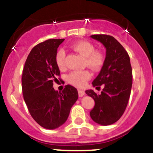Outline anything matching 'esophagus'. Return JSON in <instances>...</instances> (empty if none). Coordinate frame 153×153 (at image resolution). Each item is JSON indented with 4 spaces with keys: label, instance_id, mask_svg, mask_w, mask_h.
Wrapping results in <instances>:
<instances>
[{
    "label": "esophagus",
    "instance_id": "esophagus-1",
    "mask_svg": "<svg viewBox=\"0 0 153 153\" xmlns=\"http://www.w3.org/2000/svg\"><path fill=\"white\" fill-rule=\"evenodd\" d=\"M78 95H79V97L84 96V95L85 94V92H84V90H81V89H78Z\"/></svg>",
    "mask_w": 153,
    "mask_h": 153
}]
</instances>
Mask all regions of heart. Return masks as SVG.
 <instances>
[{"mask_svg":"<svg viewBox=\"0 0 153 153\" xmlns=\"http://www.w3.org/2000/svg\"><path fill=\"white\" fill-rule=\"evenodd\" d=\"M72 49L80 55L86 58L85 65L90 69L97 71L102 68L104 64V56L102 52L95 51L93 44L88 41H78L72 45ZM65 51L59 49L55 55V64L60 69L65 68ZM91 74L89 71H73L67 76V81L72 85L78 88L85 86L90 79Z\"/></svg>","mask_w":153,"mask_h":153,"instance_id":"b5f03b06","label":"heart"}]
</instances>
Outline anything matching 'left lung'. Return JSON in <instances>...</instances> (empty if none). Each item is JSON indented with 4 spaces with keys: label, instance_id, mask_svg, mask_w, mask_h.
Masks as SVG:
<instances>
[{
    "label": "left lung",
    "instance_id": "left-lung-1",
    "mask_svg": "<svg viewBox=\"0 0 153 153\" xmlns=\"http://www.w3.org/2000/svg\"><path fill=\"white\" fill-rule=\"evenodd\" d=\"M91 38L101 42L106 48V58L100 73L92 81L96 88L102 85L100 95L92 89L86 94L95 101L90 116L95 123L110 125L116 122L124 114L132 84V72L130 59L123 46L112 36L93 35Z\"/></svg>",
    "mask_w": 153,
    "mask_h": 153
}]
</instances>
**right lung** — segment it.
<instances>
[{
	"instance_id": "1",
	"label": "right lung",
	"mask_w": 153,
	"mask_h": 153,
	"mask_svg": "<svg viewBox=\"0 0 153 153\" xmlns=\"http://www.w3.org/2000/svg\"><path fill=\"white\" fill-rule=\"evenodd\" d=\"M64 41L49 39L32 48L23 69L22 92L29 113L40 126L48 129L66 122L78 98L77 89L69 84L62 92L52 87L56 77L60 76L55 55Z\"/></svg>"
}]
</instances>
